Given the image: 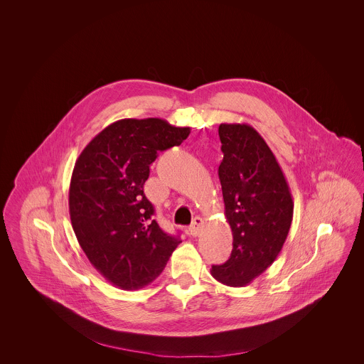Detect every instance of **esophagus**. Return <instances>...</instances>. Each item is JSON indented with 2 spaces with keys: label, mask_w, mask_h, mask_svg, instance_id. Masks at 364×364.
I'll return each instance as SVG.
<instances>
[{
  "label": "esophagus",
  "mask_w": 364,
  "mask_h": 364,
  "mask_svg": "<svg viewBox=\"0 0 364 364\" xmlns=\"http://www.w3.org/2000/svg\"><path fill=\"white\" fill-rule=\"evenodd\" d=\"M203 225H205V221L200 218V217H195L193 218V221H192V224H191L190 228H188V232H190L191 236H198L199 235V232L203 229Z\"/></svg>",
  "instance_id": "obj_1"
}]
</instances>
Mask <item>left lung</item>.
Masks as SVG:
<instances>
[{
  "instance_id": "left-lung-1",
  "label": "left lung",
  "mask_w": 364,
  "mask_h": 364,
  "mask_svg": "<svg viewBox=\"0 0 364 364\" xmlns=\"http://www.w3.org/2000/svg\"><path fill=\"white\" fill-rule=\"evenodd\" d=\"M218 135L224 153L218 176L233 248L225 263L211 267V276L228 287H245L277 258L294 200L276 156L251 125L221 124Z\"/></svg>"
}]
</instances>
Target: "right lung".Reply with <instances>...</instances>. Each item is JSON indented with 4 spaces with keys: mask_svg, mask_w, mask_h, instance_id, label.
Listing matches in <instances>:
<instances>
[{
    "mask_svg": "<svg viewBox=\"0 0 364 364\" xmlns=\"http://www.w3.org/2000/svg\"><path fill=\"white\" fill-rule=\"evenodd\" d=\"M190 132V127L162 119H124L102 129L75 164L73 232L91 264L122 289L153 282L181 242L153 220L154 208L143 186L158 154L180 146Z\"/></svg>",
    "mask_w": 364,
    "mask_h": 364,
    "instance_id": "obj_1",
    "label": "right lung"
}]
</instances>
